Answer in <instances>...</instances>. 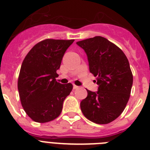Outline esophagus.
I'll return each instance as SVG.
<instances>
[{
	"mask_svg": "<svg viewBox=\"0 0 150 150\" xmlns=\"http://www.w3.org/2000/svg\"><path fill=\"white\" fill-rule=\"evenodd\" d=\"M73 88H74V89H77V88H79V86H76V85H74Z\"/></svg>",
	"mask_w": 150,
	"mask_h": 150,
	"instance_id": "obj_1",
	"label": "esophagus"
}]
</instances>
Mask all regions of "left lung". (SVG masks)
Wrapping results in <instances>:
<instances>
[{
    "mask_svg": "<svg viewBox=\"0 0 150 150\" xmlns=\"http://www.w3.org/2000/svg\"><path fill=\"white\" fill-rule=\"evenodd\" d=\"M86 53L89 70L97 77L98 91L87 90L80 103L82 114L97 124H107L123 112L129 99L133 76L120 48L102 36L76 42Z\"/></svg>",
    "mask_w": 150,
    "mask_h": 150,
    "instance_id": "left-lung-1",
    "label": "left lung"
}]
</instances>
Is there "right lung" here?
<instances>
[{"label": "right lung", "mask_w": 150, "mask_h": 150, "mask_svg": "<svg viewBox=\"0 0 150 150\" xmlns=\"http://www.w3.org/2000/svg\"><path fill=\"white\" fill-rule=\"evenodd\" d=\"M74 42L47 38L37 43L22 62L18 79L21 103L33 121L47 123L58 117L71 83L56 82V71L70 45Z\"/></svg>", "instance_id": "right-lung-1"}]
</instances>
